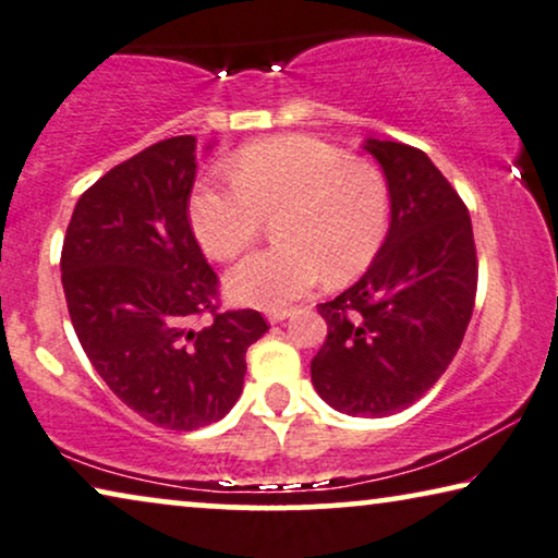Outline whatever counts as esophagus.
I'll return each mask as SVG.
<instances>
[{"label":"esophagus","mask_w":558,"mask_h":558,"mask_svg":"<svg viewBox=\"0 0 558 558\" xmlns=\"http://www.w3.org/2000/svg\"><path fill=\"white\" fill-rule=\"evenodd\" d=\"M290 308H276V311H268V320L270 324H282V320H286L288 316H290Z\"/></svg>","instance_id":"obj_1"}]
</instances>
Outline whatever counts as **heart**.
Segmentation results:
<instances>
[{"label": "heart", "mask_w": 558, "mask_h": 558, "mask_svg": "<svg viewBox=\"0 0 558 558\" xmlns=\"http://www.w3.org/2000/svg\"><path fill=\"white\" fill-rule=\"evenodd\" d=\"M232 184L202 182L190 199L192 230L204 253L232 260L278 219L280 247L257 253L230 270L234 301L280 308L308 293L320 278L351 280L368 268L389 227V186L364 159L313 136H280L253 144L230 163Z\"/></svg>", "instance_id": "obj_1"}]
</instances>
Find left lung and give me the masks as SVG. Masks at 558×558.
<instances>
[{
	"label": "left lung",
	"mask_w": 558,
	"mask_h": 558,
	"mask_svg": "<svg viewBox=\"0 0 558 558\" xmlns=\"http://www.w3.org/2000/svg\"><path fill=\"white\" fill-rule=\"evenodd\" d=\"M389 186V232L354 286L320 303L328 336L311 361L318 397L351 417L417 402L458 354L473 316L477 260L468 207L429 156L361 144Z\"/></svg>",
	"instance_id": "left-lung-1"
}]
</instances>
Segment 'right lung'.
Segmentation results:
<instances>
[{"instance_id": "add662e5", "label": "right lung", "mask_w": 558, "mask_h": 558, "mask_svg": "<svg viewBox=\"0 0 558 558\" xmlns=\"http://www.w3.org/2000/svg\"><path fill=\"white\" fill-rule=\"evenodd\" d=\"M194 174V136L113 167L77 199L60 257L85 356L125 407L167 429L222 420L250 343L268 331L257 311L217 313V276L186 217ZM204 312L213 320L194 327Z\"/></svg>"}]
</instances>
